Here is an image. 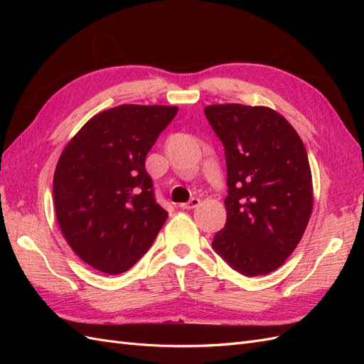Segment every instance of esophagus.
<instances>
[{"label":"esophagus","instance_id":"34e87169","mask_svg":"<svg viewBox=\"0 0 364 364\" xmlns=\"http://www.w3.org/2000/svg\"><path fill=\"white\" fill-rule=\"evenodd\" d=\"M199 205H200V199H197V197H193V199H191L190 202L181 203L179 206H181L182 209H194V208H197Z\"/></svg>","mask_w":364,"mask_h":364}]
</instances>
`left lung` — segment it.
<instances>
[{
    "instance_id": "1",
    "label": "left lung",
    "mask_w": 364,
    "mask_h": 364,
    "mask_svg": "<svg viewBox=\"0 0 364 364\" xmlns=\"http://www.w3.org/2000/svg\"><path fill=\"white\" fill-rule=\"evenodd\" d=\"M205 115L223 142L228 168L226 225L213 247L241 274H267L299 245L313 211L304 142L266 106L213 105Z\"/></svg>"
}]
</instances>
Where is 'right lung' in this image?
Segmentation results:
<instances>
[{
	"label": "right lung",
	"mask_w": 364,
	"mask_h": 364,
	"mask_svg": "<svg viewBox=\"0 0 364 364\" xmlns=\"http://www.w3.org/2000/svg\"><path fill=\"white\" fill-rule=\"evenodd\" d=\"M176 114V106L121 105L92 117L63 149L54 209L70 247L95 270H129L167 220L146 156Z\"/></svg>",
	"instance_id": "add662e5"
}]
</instances>
